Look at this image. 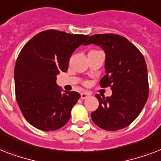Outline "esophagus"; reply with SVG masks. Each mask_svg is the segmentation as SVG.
Instances as JSON below:
<instances>
[{
    "mask_svg": "<svg viewBox=\"0 0 161 161\" xmlns=\"http://www.w3.org/2000/svg\"><path fill=\"white\" fill-rule=\"evenodd\" d=\"M88 97H89V94L86 93V92H81V93H80V98L83 99V100Z\"/></svg>",
    "mask_w": 161,
    "mask_h": 161,
    "instance_id": "esophagus-1",
    "label": "esophagus"
}]
</instances>
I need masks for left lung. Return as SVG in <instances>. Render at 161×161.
Returning a JSON list of instances; mask_svg holds the SVG:
<instances>
[{"label": "left lung", "instance_id": "left-lung-1", "mask_svg": "<svg viewBox=\"0 0 161 161\" xmlns=\"http://www.w3.org/2000/svg\"><path fill=\"white\" fill-rule=\"evenodd\" d=\"M100 46L106 53L101 86H111V97H96L99 107L91 114L95 124L108 131L119 130L134 122L149 97L148 71L141 52L127 38L113 33L95 34L84 43Z\"/></svg>", "mask_w": 161, "mask_h": 161}]
</instances>
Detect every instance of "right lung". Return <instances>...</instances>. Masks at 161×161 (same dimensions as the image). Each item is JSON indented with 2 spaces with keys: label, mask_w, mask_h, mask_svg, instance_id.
<instances>
[{
  "label": "right lung",
  "mask_w": 161,
  "mask_h": 161,
  "mask_svg": "<svg viewBox=\"0 0 161 161\" xmlns=\"http://www.w3.org/2000/svg\"><path fill=\"white\" fill-rule=\"evenodd\" d=\"M88 37L47 30L22 48L14 69L16 99L26 120L36 128L53 131L68 123L80 95L62 93L56 75L67 71L72 53Z\"/></svg>",
  "instance_id": "add662e5"
}]
</instances>
